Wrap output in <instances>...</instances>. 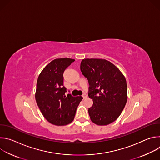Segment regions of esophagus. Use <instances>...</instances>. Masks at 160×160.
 <instances>
[{
	"instance_id": "obj_1",
	"label": "esophagus",
	"mask_w": 160,
	"mask_h": 160,
	"mask_svg": "<svg viewBox=\"0 0 160 160\" xmlns=\"http://www.w3.org/2000/svg\"><path fill=\"white\" fill-rule=\"evenodd\" d=\"M87 94H83L82 95V98H83V99H85V98H87Z\"/></svg>"
}]
</instances>
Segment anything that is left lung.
I'll return each instance as SVG.
<instances>
[{
    "mask_svg": "<svg viewBox=\"0 0 160 160\" xmlns=\"http://www.w3.org/2000/svg\"><path fill=\"white\" fill-rule=\"evenodd\" d=\"M80 70L89 83L88 96L93 101L88 110L90 120L107 125L120 115L127 101L125 77L118 68L104 59H83Z\"/></svg>",
    "mask_w": 160,
    "mask_h": 160,
    "instance_id": "obj_1",
    "label": "left lung"
}]
</instances>
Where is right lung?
<instances>
[{"mask_svg":"<svg viewBox=\"0 0 160 160\" xmlns=\"http://www.w3.org/2000/svg\"><path fill=\"white\" fill-rule=\"evenodd\" d=\"M75 59L58 58L50 62L40 73L35 92L37 104L44 118L49 123L66 125L73 122L76 109L83 98L65 96L63 72Z\"/></svg>","mask_w":160,"mask_h":160,"instance_id":"1","label":"right lung"}]
</instances>
